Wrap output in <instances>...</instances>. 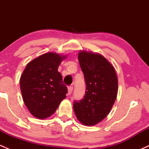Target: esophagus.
Wrapping results in <instances>:
<instances>
[{
    "mask_svg": "<svg viewBox=\"0 0 149 149\" xmlns=\"http://www.w3.org/2000/svg\"><path fill=\"white\" fill-rule=\"evenodd\" d=\"M72 91H73V87L72 86L68 87V95H71Z\"/></svg>",
    "mask_w": 149,
    "mask_h": 149,
    "instance_id": "34e87169",
    "label": "esophagus"
}]
</instances>
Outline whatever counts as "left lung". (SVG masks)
<instances>
[{
    "instance_id": "left-lung-1",
    "label": "left lung",
    "mask_w": 149,
    "mask_h": 149,
    "mask_svg": "<svg viewBox=\"0 0 149 149\" xmlns=\"http://www.w3.org/2000/svg\"><path fill=\"white\" fill-rule=\"evenodd\" d=\"M78 57L87 87L84 98L74 102L73 110L82 124L95 125L107 117L115 103L118 90L117 74L102 54L83 50Z\"/></svg>"
}]
</instances>
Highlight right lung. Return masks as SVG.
Returning <instances> with one entry per match:
<instances>
[{"label": "right lung", "instance_id": "obj_1", "mask_svg": "<svg viewBox=\"0 0 149 149\" xmlns=\"http://www.w3.org/2000/svg\"><path fill=\"white\" fill-rule=\"evenodd\" d=\"M66 55L47 52L31 61L20 78L23 101L34 117L45 119L66 98L67 88L58 67Z\"/></svg>", "mask_w": 149, "mask_h": 149}]
</instances>
